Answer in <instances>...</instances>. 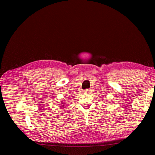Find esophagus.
Instances as JSON below:
<instances>
[{"instance_id":"1","label":"esophagus","mask_w":155,"mask_h":155,"mask_svg":"<svg viewBox=\"0 0 155 155\" xmlns=\"http://www.w3.org/2000/svg\"><path fill=\"white\" fill-rule=\"evenodd\" d=\"M84 94H89L91 93V90H84Z\"/></svg>"}]
</instances>
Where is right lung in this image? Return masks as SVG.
I'll return each instance as SVG.
<instances>
[{"label": "right lung", "mask_w": 155, "mask_h": 155, "mask_svg": "<svg viewBox=\"0 0 155 155\" xmlns=\"http://www.w3.org/2000/svg\"><path fill=\"white\" fill-rule=\"evenodd\" d=\"M62 107H64V105H64V104H63V102H62Z\"/></svg>", "instance_id": "1"}]
</instances>
